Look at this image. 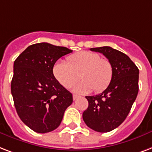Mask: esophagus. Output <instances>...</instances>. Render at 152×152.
<instances>
[{"label": "esophagus", "instance_id": "esophagus-1", "mask_svg": "<svg viewBox=\"0 0 152 152\" xmlns=\"http://www.w3.org/2000/svg\"><path fill=\"white\" fill-rule=\"evenodd\" d=\"M78 97H79V96H77V95H75V94L73 95V100H74V101H75L76 99H77Z\"/></svg>", "mask_w": 152, "mask_h": 152}]
</instances>
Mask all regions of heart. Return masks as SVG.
<instances>
[{"label":"heart","instance_id":"b5f03b06","mask_svg":"<svg viewBox=\"0 0 152 152\" xmlns=\"http://www.w3.org/2000/svg\"><path fill=\"white\" fill-rule=\"evenodd\" d=\"M53 75L66 89L72 86L80 76L82 81L72 88L75 93L86 94L92 89L99 93L109 86L113 69L108 59L102 58L97 53L85 50L68 57L66 63L57 62L53 67Z\"/></svg>","mask_w":152,"mask_h":152}]
</instances>
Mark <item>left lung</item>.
I'll return each mask as SVG.
<instances>
[{
	"mask_svg": "<svg viewBox=\"0 0 152 152\" xmlns=\"http://www.w3.org/2000/svg\"><path fill=\"white\" fill-rule=\"evenodd\" d=\"M109 59L113 75L109 86L100 94L86 96L89 106L82 114L87 126L108 132L121 125L129 115L139 91V69L130 58L110 47L90 48Z\"/></svg>",
	"mask_w": 152,
	"mask_h": 152,
	"instance_id": "obj_1",
	"label": "left lung"
}]
</instances>
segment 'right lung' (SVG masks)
<instances>
[{
	"mask_svg": "<svg viewBox=\"0 0 152 152\" xmlns=\"http://www.w3.org/2000/svg\"><path fill=\"white\" fill-rule=\"evenodd\" d=\"M72 51L48 43H36L14 62L11 82L14 105L21 121L36 132L57 129L65 110L72 104V94L53 75L56 61Z\"/></svg>",
	"mask_w": 152,
	"mask_h": 152,
	"instance_id": "add662e5",
	"label": "right lung"
}]
</instances>
